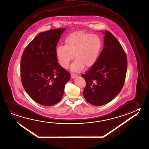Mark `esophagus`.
Wrapping results in <instances>:
<instances>
[{"mask_svg": "<svg viewBox=\"0 0 149 149\" xmlns=\"http://www.w3.org/2000/svg\"><path fill=\"white\" fill-rule=\"evenodd\" d=\"M77 76V75L76 74H75L71 73V76L72 78H74L75 77H76Z\"/></svg>", "mask_w": 149, "mask_h": 149, "instance_id": "1", "label": "esophagus"}]
</instances>
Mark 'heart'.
I'll use <instances>...</instances> for the list:
<instances>
[{
  "label": "heart",
  "instance_id": "heart-1",
  "mask_svg": "<svg viewBox=\"0 0 149 149\" xmlns=\"http://www.w3.org/2000/svg\"><path fill=\"white\" fill-rule=\"evenodd\" d=\"M102 46V40L96 34H91L83 31L74 32L65 40V45H58L55 50L58 62L62 68H67L70 62L71 70L79 72L86 68H91L96 63Z\"/></svg>",
  "mask_w": 149,
  "mask_h": 149
}]
</instances>
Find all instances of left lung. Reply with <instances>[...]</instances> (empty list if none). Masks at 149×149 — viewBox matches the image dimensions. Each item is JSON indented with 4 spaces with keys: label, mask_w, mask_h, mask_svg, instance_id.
<instances>
[{
    "label": "left lung",
    "mask_w": 149,
    "mask_h": 149,
    "mask_svg": "<svg viewBox=\"0 0 149 149\" xmlns=\"http://www.w3.org/2000/svg\"><path fill=\"white\" fill-rule=\"evenodd\" d=\"M104 48L96 63L81 75L86 81L83 91L89 104L100 106L114 99L123 88L127 70V58L119 42L105 30Z\"/></svg>",
    "instance_id": "1"
}]
</instances>
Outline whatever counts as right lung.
I'll use <instances>...</instances> for the list:
<instances>
[{
    "label": "right lung",
    "mask_w": 149,
    "mask_h": 149,
    "mask_svg": "<svg viewBox=\"0 0 149 149\" xmlns=\"http://www.w3.org/2000/svg\"><path fill=\"white\" fill-rule=\"evenodd\" d=\"M66 28L42 32L24 50L20 63L21 81L37 103L50 106L60 102L71 74L58 62L55 50Z\"/></svg>",
    "instance_id": "obj_1"
}]
</instances>
